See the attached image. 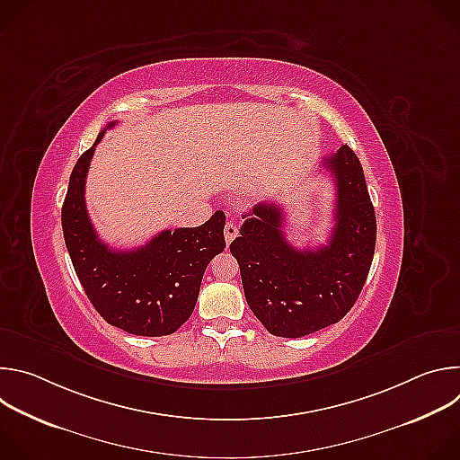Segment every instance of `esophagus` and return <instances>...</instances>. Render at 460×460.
<instances>
[{"label":"esophagus","instance_id":"1","mask_svg":"<svg viewBox=\"0 0 460 460\" xmlns=\"http://www.w3.org/2000/svg\"><path fill=\"white\" fill-rule=\"evenodd\" d=\"M224 236H226V243L229 245V243L238 236V227H236V224L227 222L226 227H224Z\"/></svg>","mask_w":460,"mask_h":460}]
</instances>
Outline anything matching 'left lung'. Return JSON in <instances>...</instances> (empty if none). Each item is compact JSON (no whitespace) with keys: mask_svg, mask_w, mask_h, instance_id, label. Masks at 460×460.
Masks as SVG:
<instances>
[{"mask_svg":"<svg viewBox=\"0 0 460 460\" xmlns=\"http://www.w3.org/2000/svg\"><path fill=\"white\" fill-rule=\"evenodd\" d=\"M337 189L335 226L325 245L296 249L284 211L258 204L231 242L245 300L271 335L300 339L337 323L357 302L375 254L376 218L362 165L342 146L322 160Z\"/></svg>","mask_w":460,"mask_h":460,"instance_id":"obj_1","label":"left lung"}]
</instances>
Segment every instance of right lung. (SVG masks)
<instances>
[{
  "instance_id": "obj_1",
  "label": "right lung",
  "mask_w": 460,
  "mask_h": 460,
  "mask_svg": "<svg viewBox=\"0 0 460 460\" xmlns=\"http://www.w3.org/2000/svg\"><path fill=\"white\" fill-rule=\"evenodd\" d=\"M76 162L61 208V227L75 271L94 309L114 327L140 337L174 333L194 311L209 261L224 251L226 215L200 227L165 229L146 245L114 251L103 243L85 208V178L94 147Z\"/></svg>"
}]
</instances>
